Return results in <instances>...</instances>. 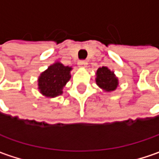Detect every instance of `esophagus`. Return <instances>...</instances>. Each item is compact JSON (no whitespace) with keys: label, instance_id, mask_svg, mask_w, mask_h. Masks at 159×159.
<instances>
[{"label":"esophagus","instance_id":"34e87169","mask_svg":"<svg viewBox=\"0 0 159 159\" xmlns=\"http://www.w3.org/2000/svg\"><path fill=\"white\" fill-rule=\"evenodd\" d=\"M87 65H88V62L86 61H79V66L81 68H85V67H87Z\"/></svg>","mask_w":159,"mask_h":159}]
</instances>
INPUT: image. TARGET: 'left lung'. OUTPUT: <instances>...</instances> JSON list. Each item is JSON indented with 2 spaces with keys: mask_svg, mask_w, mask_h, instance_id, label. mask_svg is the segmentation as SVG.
Masks as SVG:
<instances>
[{
  "mask_svg": "<svg viewBox=\"0 0 159 159\" xmlns=\"http://www.w3.org/2000/svg\"><path fill=\"white\" fill-rule=\"evenodd\" d=\"M97 85L105 91H113L119 85V80L107 67L98 68L97 70Z\"/></svg>",
  "mask_w": 159,
  "mask_h": 159,
  "instance_id": "8db88e82",
  "label": "left lung"
}]
</instances>
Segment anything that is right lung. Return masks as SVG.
I'll list each match as a JSON object with an SVG mask.
<instances>
[{"mask_svg": "<svg viewBox=\"0 0 159 159\" xmlns=\"http://www.w3.org/2000/svg\"><path fill=\"white\" fill-rule=\"evenodd\" d=\"M71 67L57 62L51 65L40 74L38 80L40 92L48 98H54L62 94L63 87L70 79Z\"/></svg>", "mask_w": 159, "mask_h": 159, "instance_id": "right-lung-1", "label": "right lung"}]
</instances>
